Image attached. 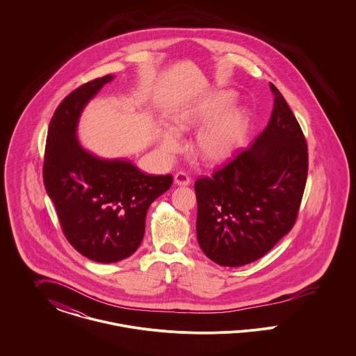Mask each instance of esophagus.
Returning <instances> with one entry per match:
<instances>
[{
    "instance_id": "esophagus-1",
    "label": "esophagus",
    "mask_w": 356,
    "mask_h": 356,
    "mask_svg": "<svg viewBox=\"0 0 356 356\" xmlns=\"http://www.w3.org/2000/svg\"><path fill=\"white\" fill-rule=\"evenodd\" d=\"M175 184L180 186H189L191 184V177L186 175V172H177L175 175Z\"/></svg>"
}]
</instances>
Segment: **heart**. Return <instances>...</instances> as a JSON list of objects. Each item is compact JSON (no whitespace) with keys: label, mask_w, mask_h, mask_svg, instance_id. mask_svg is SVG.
I'll return each mask as SVG.
<instances>
[{"label":"heart","mask_w":356,"mask_h":356,"mask_svg":"<svg viewBox=\"0 0 356 356\" xmlns=\"http://www.w3.org/2000/svg\"><path fill=\"white\" fill-rule=\"evenodd\" d=\"M236 99L232 90H216L199 102L186 104L170 118V128L176 135L197 129L228 109ZM250 127L245 109L235 108L212 121L196 135L192 153L205 163H221L236 151L244 141ZM161 148L173 153L179 149V140L170 132L160 137Z\"/></svg>","instance_id":"heart-1"}]
</instances>
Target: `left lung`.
<instances>
[{
  "label": "left lung",
  "instance_id": "1",
  "mask_svg": "<svg viewBox=\"0 0 356 356\" xmlns=\"http://www.w3.org/2000/svg\"><path fill=\"white\" fill-rule=\"evenodd\" d=\"M270 88L267 128L227 165L195 181L197 241L222 267L245 266L270 252L296 222L305 193L307 141L283 95Z\"/></svg>",
  "mask_w": 356,
  "mask_h": 356
}]
</instances>
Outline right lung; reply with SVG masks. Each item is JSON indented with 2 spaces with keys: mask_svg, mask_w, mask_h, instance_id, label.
I'll return each instance as SVG.
<instances>
[{
  "mask_svg": "<svg viewBox=\"0 0 356 356\" xmlns=\"http://www.w3.org/2000/svg\"><path fill=\"white\" fill-rule=\"evenodd\" d=\"M108 74L79 86L60 102L49 124L42 177L61 229L72 247L97 263H116L143 241L149 205L173 177L151 176L125 160H102L79 144L81 111Z\"/></svg>",
  "mask_w": 356,
  "mask_h": 356,
  "instance_id": "right-lung-1",
  "label": "right lung"
}]
</instances>
